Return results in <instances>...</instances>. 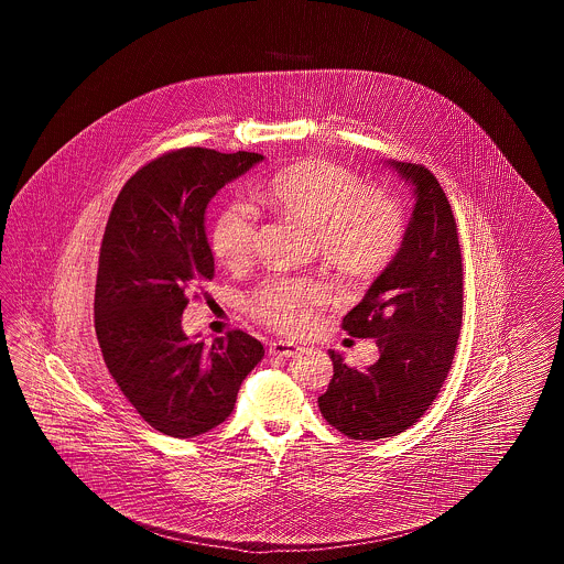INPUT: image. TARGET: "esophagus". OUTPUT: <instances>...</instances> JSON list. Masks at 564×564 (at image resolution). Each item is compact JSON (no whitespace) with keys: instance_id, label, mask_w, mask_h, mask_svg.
Listing matches in <instances>:
<instances>
[{"instance_id":"obj_1","label":"esophagus","mask_w":564,"mask_h":564,"mask_svg":"<svg viewBox=\"0 0 564 564\" xmlns=\"http://www.w3.org/2000/svg\"><path fill=\"white\" fill-rule=\"evenodd\" d=\"M270 355H276V357H294L300 352V347L294 343H288V340H276V343H270Z\"/></svg>"}]
</instances>
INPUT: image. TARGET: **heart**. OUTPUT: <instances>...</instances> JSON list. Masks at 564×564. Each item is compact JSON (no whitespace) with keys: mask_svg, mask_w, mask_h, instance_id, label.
<instances>
[{"mask_svg":"<svg viewBox=\"0 0 564 564\" xmlns=\"http://www.w3.org/2000/svg\"><path fill=\"white\" fill-rule=\"evenodd\" d=\"M260 200L274 214L313 228L323 262L355 283L375 279L402 247L400 205L336 162L308 159L281 169ZM256 239V215L241 203L221 207L209 226V249L224 269H245ZM329 295L322 279L272 274L249 292L245 308L256 322L295 336L313 329Z\"/></svg>","mask_w":564,"mask_h":564,"instance_id":"b5f03b06","label":"heart"}]
</instances>
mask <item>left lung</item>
<instances>
[{"mask_svg":"<svg viewBox=\"0 0 564 564\" xmlns=\"http://www.w3.org/2000/svg\"><path fill=\"white\" fill-rule=\"evenodd\" d=\"M389 164L414 188L402 247L343 319L355 338H375L380 357L364 372L329 350L334 376L319 398L323 419L350 440H380L414 425L437 398L455 359L463 319V260L451 203L430 169Z\"/></svg>","mask_w":564,"mask_h":564,"instance_id":"left-lung-1","label":"left lung"}]
</instances>
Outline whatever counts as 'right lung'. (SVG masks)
Instances as JSON below:
<instances>
[{
  "instance_id": "add662e5",
  "label": "right lung",
  "mask_w": 564,
  "mask_h": 564,
  "mask_svg": "<svg viewBox=\"0 0 564 564\" xmlns=\"http://www.w3.org/2000/svg\"><path fill=\"white\" fill-rule=\"evenodd\" d=\"M264 161L256 152L182 148L141 166L120 189L101 242L95 332L109 375L141 419L171 437L224 423L245 376L264 357L232 329L212 345L189 340V295L207 297L214 253L205 209L228 182Z\"/></svg>"
}]
</instances>
